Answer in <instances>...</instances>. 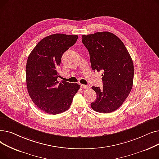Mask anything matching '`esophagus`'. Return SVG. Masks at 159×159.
<instances>
[{
    "mask_svg": "<svg viewBox=\"0 0 159 159\" xmlns=\"http://www.w3.org/2000/svg\"><path fill=\"white\" fill-rule=\"evenodd\" d=\"M80 86H81V88H83V89H89V88H90V87H89V86H88V85H83V84H81Z\"/></svg>",
    "mask_w": 159,
    "mask_h": 159,
    "instance_id": "1",
    "label": "esophagus"
}]
</instances>
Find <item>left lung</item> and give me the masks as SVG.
<instances>
[{
    "mask_svg": "<svg viewBox=\"0 0 159 159\" xmlns=\"http://www.w3.org/2000/svg\"><path fill=\"white\" fill-rule=\"evenodd\" d=\"M88 49L91 68L103 72L102 88L92 86L97 98L91 104L97 112L109 113L118 109L132 89L134 66L122 40L113 33L103 31L82 36Z\"/></svg>",
    "mask_w": 159,
    "mask_h": 159,
    "instance_id": "left-lung-1",
    "label": "left lung"
}]
</instances>
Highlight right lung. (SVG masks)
I'll use <instances>...</instances> for the list:
<instances>
[{"instance_id": "add662e5", "label": "right lung", "mask_w": 159, "mask_h": 159, "mask_svg": "<svg viewBox=\"0 0 159 159\" xmlns=\"http://www.w3.org/2000/svg\"><path fill=\"white\" fill-rule=\"evenodd\" d=\"M77 35L55 33L42 39L30 54L26 67L28 91L32 101L46 113L56 115L70 107L80 88L77 83L57 81L63 53L73 46Z\"/></svg>"}]
</instances>
